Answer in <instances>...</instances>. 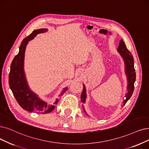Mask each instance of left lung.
I'll list each match as a JSON object with an SVG mask.
<instances>
[{"label":"left lung","mask_w":149,"mask_h":149,"mask_svg":"<svg viewBox=\"0 0 149 149\" xmlns=\"http://www.w3.org/2000/svg\"><path fill=\"white\" fill-rule=\"evenodd\" d=\"M118 52L120 53L122 57L123 58V60L125 63L126 66V74L128 78V93L125 95L126 99L124 100L123 105L125 104L127 101L131 98L133 94L134 88V82L136 81V72L134 67V58L131 52L127 49L125 44L122 40H120L119 46L117 49ZM81 95V102L82 103H85L86 98V92L85 86H84Z\"/></svg>","instance_id":"1"}]
</instances>
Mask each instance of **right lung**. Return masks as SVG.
Instances as JSON below:
<instances>
[{"instance_id": "1", "label": "right lung", "mask_w": 149, "mask_h": 149, "mask_svg": "<svg viewBox=\"0 0 149 149\" xmlns=\"http://www.w3.org/2000/svg\"><path fill=\"white\" fill-rule=\"evenodd\" d=\"M47 29H40L33 31L32 33L25 38L19 46V51L13 58L11 63L9 73V86L17 102L22 109L29 112H36L41 114H46L55 108L54 106L49 105L43 101L40 100L37 95L30 90L24 73L23 65L26 46L28 41L33 39L38 33H43ZM68 90L65 88L60 97ZM58 102L57 100L55 104Z\"/></svg>"}]
</instances>
